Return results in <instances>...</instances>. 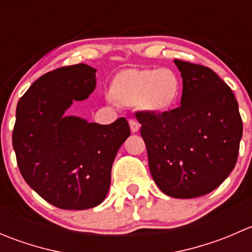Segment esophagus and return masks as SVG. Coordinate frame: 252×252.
<instances>
[{
    "label": "esophagus",
    "mask_w": 252,
    "mask_h": 252,
    "mask_svg": "<svg viewBox=\"0 0 252 252\" xmlns=\"http://www.w3.org/2000/svg\"><path fill=\"white\" fill-rule=\"evenodd\" d=\"M129 126H130L131 133H136V131H139V129H140V124H139V122L135 121V119H129Z\"/></svg>",
    "instance_id": "1"
}]
</instances>
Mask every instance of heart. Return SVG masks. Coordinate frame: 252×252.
Returning a JSON list of instances; mask_svg holds the SVG:
<instances>
[{"label":"heart","instance_id":"obj_1","mask_svg":"<svg viewBox=\"0 0 252 252\" xmlns=\"http://www.w3.org/2000/svg\"><path fill=\"white\" fill-rule=\"evenodd\" d=\"M182 91V80L171 68L126 69L116 75L111 95L116 102L139 105L142 110L161 113L171 110Z\"/></svg>","mask_w":252,"mask_h":252}]
</instances>
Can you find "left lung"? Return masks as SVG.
<instances>
[{
	"label": "left lung",
	"instance_id": "left-lung-1",
	"mask_svg": "<svg viewBox=\"0 0 252 252\" xmlns=\"http://www.w3.org/2000/svg\"><path fill=\"white\" fill-rule=\"evenodd\" d=\"M174 63L183 78L179 107L135 116L157 187L175 199H192L220 187L234 169L243 122L234 94L212 69Z\"/></svg>",
	"mask_w": 252,
	"mask_h": 252
}]
</instances>
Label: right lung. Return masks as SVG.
Segmentation results:
<instances>
[{
  "label": "right lung",
  "mask_w": 252,
  "mask_h": 252,
  "mask_svg": "<svg viewBox=\"0 0 252 252\" xmlns=\"http://www.w3.org/2000/svg\"><path fill=\"white\" fill-rule=\"evenodd\" d=\"M96 88V69L74 64L40 77L20 97L13 149L25 182L51 205L86 210L105 200L119 147L130 135L126 118L101 126L65 111Z\"/></svg>",
  "instance_id": "1"
}]
</instances>
